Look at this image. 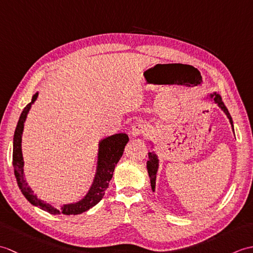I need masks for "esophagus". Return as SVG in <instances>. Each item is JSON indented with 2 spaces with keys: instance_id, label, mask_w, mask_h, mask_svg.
<instances>
[{
  "instance_id": "1",
  "label": "esophagus",
  "mask_w": 253,
  "mask_h": 253,
  "mask_svg": "<svg viewBox=\"0 0 253 253\" xmlns=\"http://www.w3.org/2000/svg\"><path fill=\"white\" fill-rule=\"evenodd\" d=\"M144 132V128H143V125H141V124H136V125H133L131 127L130 129V136L132 137H138L142 135V133Z\"/></svg>"
}]
</instances>
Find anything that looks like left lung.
<instances>
[{
    "label": "left lung",
    "instance_id": "left-lung-1",
    "mask_svg": "<svg viewBox=\"0 0 253 253\" xmlns=\"http://www.w3.org/2000/svg\"><path fill=\"white\" fill-rule=\"evenodd\" d=\"M210 99H213V101L218 105V107H221V110L225 113V114H226V116L228 117V120H229L230 125H232V128L234 130L232 116H230L227 107L225 106L224 102L222 101L221 95L216 94V92H214V93L210 94ZM148 154H149V161L147 162V169H148V173H149L150 181H151V188H152L153 191H155V180H157V174H158V169H159V159H158V155L155 154L154 152H149Z\"/></svg>",
    "mask_w": 253,
    "mask_h": 253
}]
</instances>
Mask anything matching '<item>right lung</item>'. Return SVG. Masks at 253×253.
Returning <instances> with one entry per match:
<instances>
[{"mask_svg": "<svg viewBox=\"0 0 253 253\" xmlns=\"http://www.w3.org/2000/svg\"><path fill=\"white\" fill-rule=\"evenodd\" d=\"M38 98V92L32 95L31 102L27 104L24 111L21 112L20 117L16 126L13 141V166L14 173L17 185L20 191L23 192L25 198L28 200L32 206H36L51 214H63V215H77V214L88 211L89 209L98 204L101 199L103 198L106 188L109 187V182L113 177V171L115 166L121 160L124 153V149L129 138L126 133H115L110 137H106L99 142V152H98V162H96V170L94 175V179L90 189L88 190L82 200L74 203L63 204L60 209H56L50 203L42 201L38 199L37 196L28 186V182L25 179L24 175V158L21 152V136L24 131V124L26 122L27 115L31 109V105L35 103Z\"/></svg>", "mask_w": 253, "mask_h": 253, "instance_id": "1", "label": "right lung"}]
</instances>
